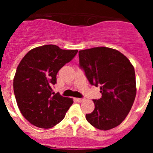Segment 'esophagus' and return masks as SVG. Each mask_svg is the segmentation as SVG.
<instances>
[{"label":"esophagus","instance_id":"obj_1","mask_svg":"<svg viewBox=\"0 0 153 153\" xmlns=\"http://www.w3.org/2000/svg\"><path fill=\"white\" fill-rule=\"evenodd\" d=\"M75 100L77 101V102H82V101L84 100V99L82 98H75Z\"/></svg>","mask_w":153,"mask_h":153}]
</instances>
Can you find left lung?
<instances>
[{"instance_id": "1", "label": "left lung", "mask_w": 153, "mask_h": 153, "mask_svg": "<svg viewBox=\"0 0 153 153\" xmlns=\"http://www.w3.org/2000/svg\"><path fill=\"white\" fill-rule=\"evenodd\" d=\"M79 67L91 85L100 86L102 97L86 120L100 130L120 125L130 111L136 95L135 70L129 59L106 47L79 51Z\"/></svg>"}]
</instances>
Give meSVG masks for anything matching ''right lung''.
Listing matches in <instances>:
<instances>
[{"label": "right lung", "instance_id": "1", "mask_svg": "<svg viewBox=\"0 0 153 153\" xmlns=\"http://www.w3.org/2000/svg\"><path fill=\"white\" fill-rule=\"evenodd\" d=\"M77 50L49 44L30 50L17 67L13 92L24 117L39 128H52L64 118L74 101L53 93L58 71L74 59Z\"/></svg>", "mask_w": 153, "mask_h": 153}]
</instances>
